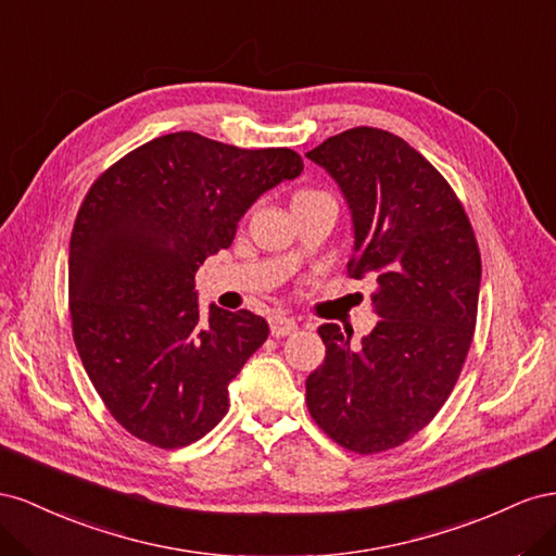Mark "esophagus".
I'll list each match as a JSON object with an SVG mask.
<instances>
[{
	"label": "esophagus",
	"mask_w": 556,
	"mask_h": 556,
	"mask_svg": "<svg viewBox=\"0 0 556 556\" xmlns=\"http://www.w3.org/2000/svg\"><path fill=\"white\" fill-rule=\"evenodd\" d=\"M269 330H273V336L277 338L293 336L298 330V324L295 319H291V316H273V319H269Z\"/></svg>",
	"instance_id": "obj_1"
}]
</instances>
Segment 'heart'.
Returning a JSON list of instances; mask_svg holds the SVG:
<instances>
[{
  "instance_id": "obj_1",
  "label": "heart",
  "mask_w": 556,
  "mask_h": 556,
  "mask_svg": "<svg viewBox=\"0 0 556 556\" xmlns=\"http://www.w3.org/2000/svg\"><path fill=\"white\" fill-rule=\"evenodd\" d=\"M307 195H321V193H314V190H300L295 198H307Z\"/></svg>"
}]
</instances>
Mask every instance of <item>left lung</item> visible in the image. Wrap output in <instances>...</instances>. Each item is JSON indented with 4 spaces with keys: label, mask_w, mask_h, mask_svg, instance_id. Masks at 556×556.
Returning <instances> with one entry per match:
<instances>
[{
    "label": "left lung",
    "mask_w": 556,
    "mask_h": 556,
    "mask_svg": "<svg viewBox=\"0 0 556 556\" xmlns=\"http://www.w3.org/2000/svg\"><path fill=\"white\" fill-rule=\"evenodd\" d=\"M346 200L349 275L372 277L370 336L324 324L326 358L307 407L338 445L377 454L403 445L445 405L472 342L482 279L470 220L445 177L405 139L377 128L328 137L307 153Z\"/></svg>",
    "instance_id": "obj_1"
}]
</instances>
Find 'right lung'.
Wrapping results in <instances>:
<instances>
[{"label": "right lung", "instance_id": "obj_1", "mask_svg": "<svg viewBox=\"0 0 556 556\" xmlns=\"http://www.w3.org/2000/svg\"><path fill=\"white\" fill-rule=\"evenodd\" d=\"M300 172L291 149L174 132L90 186L70 240L72 332L94 391L135 438L177 450L226 417L228 384L269 328L216 305L202 319L195 273L265 190Z\"/></svg>", "mask_w": 556, "mask_h": 556}]
</instances>
